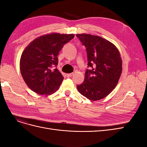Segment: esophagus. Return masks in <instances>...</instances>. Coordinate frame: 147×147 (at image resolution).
<instances>
[{
    "mask_svg": "<svg viewBox=\"0 0 147 147\" xmlns=\"http://www.w3.org/2000/svg\"><path fill=\"white\" fill-rule=\"evenodd\" d=\"M74 75V73H70V74H67L66 76L67 77H71Z\"/></svg>",
    "mask_w": 147,
    "mask_h": 147,
    "instance_id": "1",
    "label": "esophagus"
}]
</instances>
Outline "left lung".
<instances>
[{
    "mask_svg": "<svg viewBox=\"0 0 147 147\" xmlns=\"http://www.w3.org/2000/svg\"><path fill=\"white\" fill-rule=\"evenodd\" d=\"M76 36L85 46L88 65L84 82L77 85L81 94L91 100L104 98L116 87L122 73V59L114 44L97 35L82 34Z\"/></svg>",
    "mask_w": 147,
    "mask_h": 147,
    "instance_id": "8db88e82",
    "label": "left lung"
}]
</instances>
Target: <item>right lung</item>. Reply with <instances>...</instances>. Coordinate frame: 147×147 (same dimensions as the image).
Masks as SVG:
<instances>
[{
    "label": "right lung",
    "mask_w": 147,
    "mask_h": 147,
    "mask_svg": "<svg viewBox=\"0 0 147 147\" xmlns=\"http://www.w3.org/2000/svg\"><path fill=\"white\" fill-rule=\"evenodd\" d=\"M74 34L51 33L31 42L22 53L20 67L28 87L40 95H49L59 88L64 77L57 69V55Z\"/></svg>",
    "instance_id": "obj_1"
}]
</instances>
